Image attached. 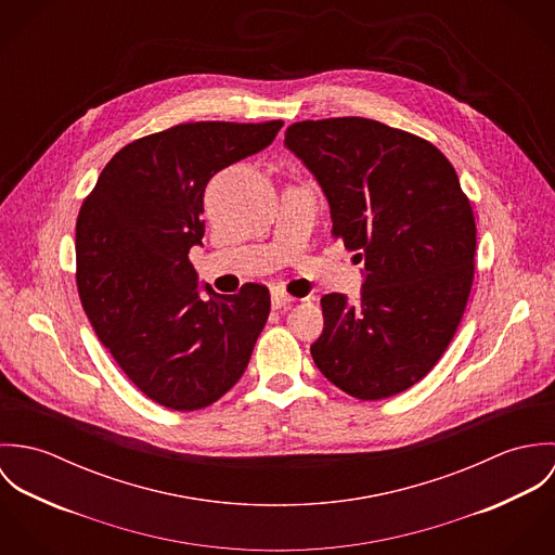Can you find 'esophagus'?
I'll return each instance as SVG.
<instances>
[{"instance_id": "1", "label": "esophagus", "mask_w": 555, "mask_h": 555, "mask_svg": "<svg viewBox=\"0 0 555 555\" xmlns=\"http://www.w3.org/2000/svg\"><path fill=\"white\" fill-rule=\"evenodd\" d=\"M293 301H295V297L286 295L284 291H273V293H271V306H273V310H282V308L291 306Z\"/></svg>"}]
</instances>
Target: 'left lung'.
I'll return each mask as SVG.
<instances>
[{"instance_id":"1","label":"left lung","mask_w":555,"mask_h":555,"mask_svg":"<svg viewBox=\"0 0 555 555\" xmlns=\"http://www.w3.org/2000/svg\"><path fill=\"white\" fill-rule=\"evenodd\" d=\"M284 143L326 194L331 235L365 258L361 301L320 299L322 376L357 399L397 396L449 348L475 280L476 222L453 164L429 141L365 117L306 119Z\"/></svg>"}]
</instances>
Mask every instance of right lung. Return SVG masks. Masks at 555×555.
Here are the masks:
<instances>
[{"instance_id": "add662e5", "label": "right lung", "mask_w": 555, "mask_h": 555, "mask_svg": "<svg viewBox=\"0 0 555 555\" xmlns=\"http://www.w3.org/2000/svg\"><path fill=\"white\" fill-rule=\"evenodd\" d=\"M262 124L188 121L119 150L77 218V288L95 335L134 387L201 410L243 376L271 310L269 288L198 297L190 247L205 235L209 179L275 139Z\"/></svg>"}]
</instances>
